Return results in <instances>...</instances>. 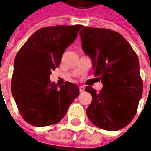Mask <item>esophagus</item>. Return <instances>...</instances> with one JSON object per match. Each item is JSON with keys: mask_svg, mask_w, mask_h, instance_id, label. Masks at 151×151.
I'll use <instances>...</instances> for the list:
<instances>
[{"mask_svg": "<svg viewBox=\"0 0 151 151\" xmlns=\"http://www.w3.org/2000/svg\"><path fill=\"white\" fill-rule=\"evenodd\" d=\"M79 89H80V92H83V91H85V86H80Z\"/></svg>", "mask_w": 151, "mask_h": 151, "instance_id": "34e87169", "label": "esophagus"}]
</instances>
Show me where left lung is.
Listing matches in <instances>:
<instances>
[{"instance_id":"1","label":"left lung","mask_w":151,"mask_h":151,"mask_svg":"<svg viewBox=\"0 0 151 151\" xmlns=\"http://www.w3.org/2000/svg\"><path fill=\"white\" fill-rule=\"evenodd\" d=\"M80 36L82 50L91 60L94 76L103 85L99 92L91 86L85 89L92 96L87 117L100 129H121L133 120L142 96L138 56L115 31L85 27Z\"/></svg>"}]
</instances>
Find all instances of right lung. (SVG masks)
Wrapping results in <instances>:
<instances>
[{
  "mask_svg": "<svg viewBox=\"0 0 151 151\" xmlns=\"http://www.w3.org/2000/svg\"><path fill=\"white\" fill-rule=\"evenodd\" d=\"M81 28V25L40 28L16 55L11 90L22 117L28 124L44 127L60 122L79 96L76 85L69 81L55 85L50 82V76Z\"/></svg>",
  "mask_w": 151,
  "mask_h": 151,
  "instance_id": "1",
  "label": "right lung"
}]
</instances>
